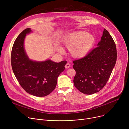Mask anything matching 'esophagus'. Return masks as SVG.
<instances>
[{
    "instance_id": "34e87169",
    "label": "esophagus",
    "mask_w": 129,
    "mask_h": 129,
    "mask_svg": "<svg viewBox=\"0 0 129 129\" xmlns=\"http://www.w3.org/2000/svg\"><path fill=\"white\" fill-rule=\"evenodd\" d=\"M70 66H71V64L70 63H66V64L65 65V68L69 69V67H70Z\"/></svg>"
}]
</instances>
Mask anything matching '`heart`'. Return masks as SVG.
I'll use <instances>...</instances> for the list:
<instances>
[{
	"label": "heart",
	"instance_id": "obj_1",
	"mask_svg": "<svg viewBox=\"0 0 129 129\" xmlns=\"http://www.w3.org/2000/svg\"><path fill=\"white\" fill-rule=\"evenodd\" d=\"M96 43V39L87 32L81 31L70 35L65 41V45L71 50L73 57L80 58L85 56L92 49ZM63 51L62 49H60Z\"/></svg>",
	"mask_w": 129,
	"mask_h": 129
}]
</instances>
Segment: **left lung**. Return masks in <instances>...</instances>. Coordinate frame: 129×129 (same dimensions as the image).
I'll return each instance as SVG.
<instances>
[{"instance_id": "1", "label": "left lung", "mask_w": 129, "mask_h": 129, "mask_svg": "<svg viewBox=\"0 0 129 129\" xmlns=\"http://www.w3.org/2000/svg\"><path fill=\"white\" fill-rule=\"evenodd\" d=\"M97 45L85 57L73 60L76 71L74 86L86 94H93L103 88L117 61L116 44L105 29Z\"/></svg>"}]
</instances>
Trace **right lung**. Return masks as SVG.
Instances as JSON below:
<instances>
[{"mask_svg": "<svg viewBox=\"0 0 129 129\" xmlns=\"http://www.w3.org/2000/svg\"><path fill=\"white\" fill-rule=\"evenodd\" d=\"M30 28L24 30L16 39L11 50V66L15 75L23 89L32 95L44 97L55 88L57 77L65 70L66 60L55 63L51 60L35 62L29 59L23 42Z\"/></svg>", "mask_w": 129, "mask_h": 129, "instance_id": "right-lung-1", "label": "right lung"}]
</instances>
